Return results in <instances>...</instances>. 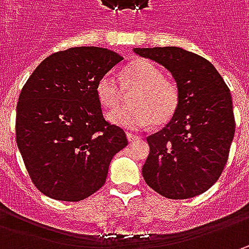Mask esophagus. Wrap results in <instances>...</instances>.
I'll use <instances>...</instances> for the list:
<instances>
[{
  "mask_svg": "<svg viewBox=\"0 0 249 249\" xmlns=\"http://www.w3.org/2000/svg\"><path fill=\"white\" fill-rule=\"evenodd\" d=\"M127 140H129L130 142H134V141H137L140 140V136L139 134H134V133H127Z\"/></svg>",
  "mask_w": 249,
  "mask_h": 249,
  "instance_id": "obj_1",
  "label": "esophagus"
}]
</instances>
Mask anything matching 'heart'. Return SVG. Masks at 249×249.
Returning a JSON list of instances; mask_svg holds the SVG:
<instances>
[{"label":"heart","instance_id":"1","mask_svg":"<svg viewBox=\"0 0 249 249\" xmlns=\"http://www.w3.org/2000/svg\"><path fill=\"white\" fill-rule=\"evenodd\" d=\"M120 83L110 73L101 76L97 82V97L100 102L109 108H118L130 97L129 107L112 110L108 120L112 124L124 129L137 130L149 124H163L173 118L178 107V90L176 84L165 79V73L154 62L137 59L123 71Z\"/></svg>","mask_w":249,"mask_h":249}]
</instances>
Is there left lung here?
Returning a JSON list of instances; mask_svg holds the SVG:
<instances>
[{"label": "left lung", "mask_w": 249, "mask_h": 249, "mask_svg": "<svg viewBox=\"0 0 249 249\" xmlns=\"http://www.w3.org/2000/svg\"><path fill=\"white\" fill-rule=\"evenodd\" d=\"M173 76L178 107L158 133L149 136L142 177L154 191L170 199L205 193L220 177L234 137L230 90L205 58L178 47L134 48Z\"/></svg>", "instance_id": "left-lung-1"}]
</instances>
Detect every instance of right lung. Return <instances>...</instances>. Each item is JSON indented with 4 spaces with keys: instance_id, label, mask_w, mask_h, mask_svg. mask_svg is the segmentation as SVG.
Listing matches in <instances>:
<instances>
[{
    "instance_id": "obj_1",
    "label": "right lung",
    "mask_w": 249,
    "mask_h": 249,
    "mask_svg": "<svg viewBox=\"0 0 249 249\" xmlns=\"http://www.w3.org/2000/svg\"><path fill=\"white\" fill-rule=\"evenodd\" d=\"M100 47H74L40 63L16 107V142L44 196L76 202L105 184L112 158L127 145L102 116L97 82L122 62Z\"/></svg>"
}]
</instances>
